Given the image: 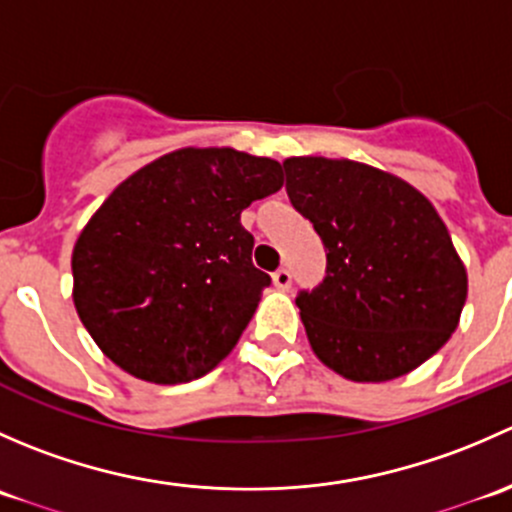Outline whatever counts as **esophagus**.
<instances>
[{
  "instance_id": "1",
  "label": "esophagus",
  "mask_w": 512,
  "mask_h": 512,
  "mask_svg": "<svg viewBox=\"0 0 512 512\" xmlns=\"http://www.w3.org/2000/svg\"><path fill=\"white\" fill-rule=\"evenodd\" d=\"M272 282H275L277 289H282V292H285V289L292 287V275H289V270L282 267V270H277L275 275H272Z\"/></svg>"
}]
</instances>
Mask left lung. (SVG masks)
Wrapping results in <instances>:
<instances>
[{
  "label": "left lung",
  "mask_w": 512,
  "mask_h": 512,
  "mask_svg": "<svg viewBox=\"0 0 512 512\" xmlns=\"http://www.w3.org/2000/svg\"><path fill=\"white\" fill-rule=\"evenodd\" d=\"M287 195L327 250V277L299 292L312 352L349 381L399 379L461 322L466 265L431 200L374 165L287 158Z\"/></svg>",
  "instance_id": "1"
}]
</instances>
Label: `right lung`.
Masks as SVG:
<instances>
[{
    "instance_id": "right-lung-1",
    "label": "right lung",
    "mask_w": 512,
    "mask_h": 512,
    "mask_svg": "<svg viewBox=\"0 0 512 512\" xmlns=\"http://www.w3.org/2000/svg\"><path fill=\"white\" fill-rule=\"evenodd\" d=\"M282 183L277 160L235 148H178L128 175L71 255L74 307L98 349L151 384L213 371L270 285L240 213Z\"/></svg>"
}]
</instances>
